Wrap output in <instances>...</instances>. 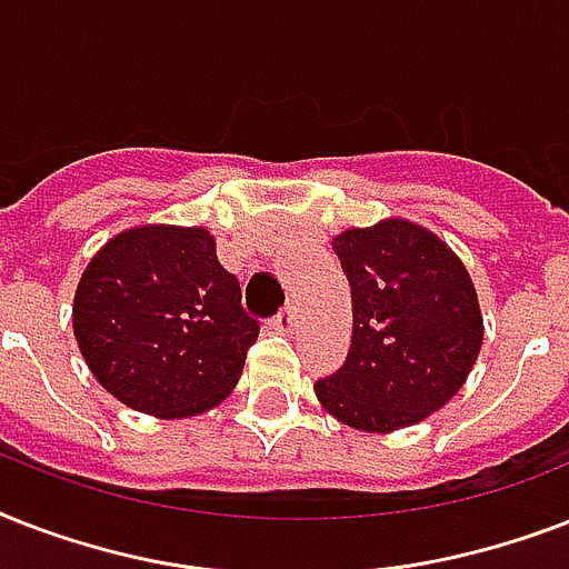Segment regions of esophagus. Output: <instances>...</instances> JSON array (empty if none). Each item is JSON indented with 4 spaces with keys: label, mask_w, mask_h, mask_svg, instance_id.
<instances>
[{
    "label": "esophagus",
    "mask_w": 569,
    "mask_h": 569,
    "mask_svg": "<svg viewBox=\"0 0 569 569\" xmlns=\"http://www.w3.org/2000/svg\"><path fill=\"white\" fill-rule=\"evenodd\" d=\"M295 325H298V307H292V303H289V307H283V310H280V316L274 319V328L283 330V333H292Z\"/></svg>",
    "instance_id": "esophagus-1"
}]
</instances>
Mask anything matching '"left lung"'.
<instances>
[{"mask_svg":"<svg viewBox=\"0 0 569 569\" xmlns=\"http://www.w3.org/2000/svg\"><path fill=\"white\" fill-rule=\"evenodd\" d=\"M333 250L351 283L355 333L342 369L316 380L321 407L372 433L422 422L463 387L481 351L467 268L405 218L346 230Z\"/></svg>","mask_w":569,"mask_h":569,"instance_id":"obj_1","label":"left lung"}]
</instances>
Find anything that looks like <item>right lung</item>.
I'll return each mask as SVG.
<instances>
[{"label": "right lung", "mask_w": 569, "mask_h": 569, "mask_svg": "<svg viewBox=\"0 0 569 569\" xmlns=\"http://www.w3.org/2000/svg\"><path fill=\"white\" fill-rule=\"evenodd\" d=\"M84 363L141 413H203L239 383L259 321L203 227L150 223L120 232L88 262L73 301Z\"/></svg>", "instance_id": "right-lung-1"}]
</instances>
